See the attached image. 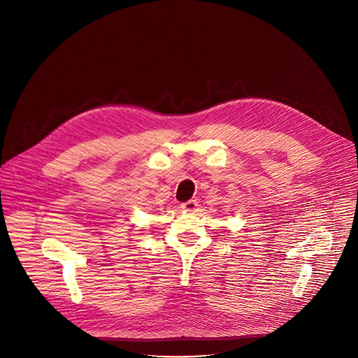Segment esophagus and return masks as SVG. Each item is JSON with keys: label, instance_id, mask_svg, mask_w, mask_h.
<instances>
[{"label": "esophagus", "instance_id": "34e87169", "mask_svg": "<svg viewBox=\"0 0 358 358\" xmlns=\"http://www.w3.org/2000/svg\"><path fill=\"white\" fill-rule=\"evenodd\" d=\"M181 208L187 213H195L198 210V201L196 199H189V201L181 203Z\"/></svg>", "mask_w": 358, "mask_h": 358}]
</instances>
